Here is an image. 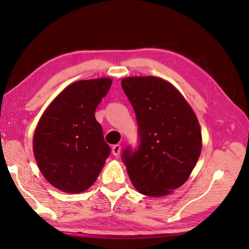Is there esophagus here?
Returning a JSON list of instances; mask_svg holds the SVG:
<instances>
[{
  "label": "esophagus",
  "instance_id": "esophagus-1",
  "mask_svg": "<svg viewBox=\"0 0 249 249\" xmlns=\"http://www.w3.org/2000/svg\"><path fill=\"white\" fill-rule=\"evenodd\" d=\"M121 150H122V145H120V144H116L112 147V153L114 156H119Z\"/></svg>",
  "mask_w": 249,
  "mask_h": 249
}]
</instances>
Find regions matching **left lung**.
Instances as JSON below:
<instances>
[{"mask_svg": "<svg viewBox=\"0 0 249 249\" xmlns=\"http://www.w3.org/2000/svg\"><path fill=\"white\" fill-rule=\"evenodd\" d=\"M122 88L132 103L140 132V149L123 151L136 190L144 196L171 195L189 179L202 150L197 117L181 92L153 75L126 77Z\"/></svg>", "mask_w": 249, "mask_h": 249, "instance_id": "1", "label": "left lung"}]
</instances>
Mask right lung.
I'll return each mask as SVG.
<instances>
[{"label": "right lung", "mask_w": 249, "mask_h": 249, "mask_svg": "<svg viewBox=\"0 0 249 249\" xmlns=\"http://www.w3.org/2000/svg\"><path fill=\"white\" fill-rule=\"evenodd\" d=\"M111 84L107 77L71 83L40 116L34 156L44 178L58 190L73 195L88 190L104 167L111 148L95 109Z\"/></svg>", "instance_id": "obj_1"}]
</instances>
